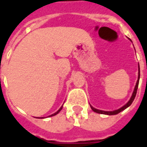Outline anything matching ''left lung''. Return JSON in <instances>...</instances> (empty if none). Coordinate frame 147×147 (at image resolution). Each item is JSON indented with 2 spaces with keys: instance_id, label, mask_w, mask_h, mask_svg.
Here are the masks:
<instances>
[{
  "instance_id": "1",
  "label": "left lung",
  "mask_w": 147,
  "mask_h": 147,
  "mask_svg": "<svg viewBox=\"0 0 147 147\" xmlns=\"http://www.w3.org/2000/svg\"><path fill=\"white\" fill-rule=\"evenodd\" d=\"M131 41V40H130ZM140 65L138 64V78H137V83H136V85H135L134 89V92H133V94L130 97V100H128V102L124 105L123 107H121V108H119L117 110H115V111H101V110H98L96 109V108H94L92 106V105H90L91 106V108L92 109V111L94 112H96L98 114H106V115H115V114H119L120 112L123 111V110H125L126 108H127L129 106L131 105V104L133 103L135 97H136V94H137V88H138V85H139V81H140Z\"/></svg>"
}]
</instances>
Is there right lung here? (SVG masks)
Masks as SVG:
<instances>
[{
  "label": "right lung",
  "mask_w": 147,
  "mask_h": 147,
  "mask_svg": "<svg viewBox=\"0 0 147 147\" xmlns=\"http://www.w3.org/2000/svg\"><path fill=\"white\" fill-rule=\"evenodd\" d=\"M62 107H63V105H62V106H61V107H60L59 109L57 111L55 112V113H54V114H51V115H49V117H53V116H55V115H56V114H59V112H60V111H61V110L62 109ZM37 118H40V119H42V118H44V117H37Z\"/></svg>",
  "instance_id": "right-lung-1"
}]
</instances>
